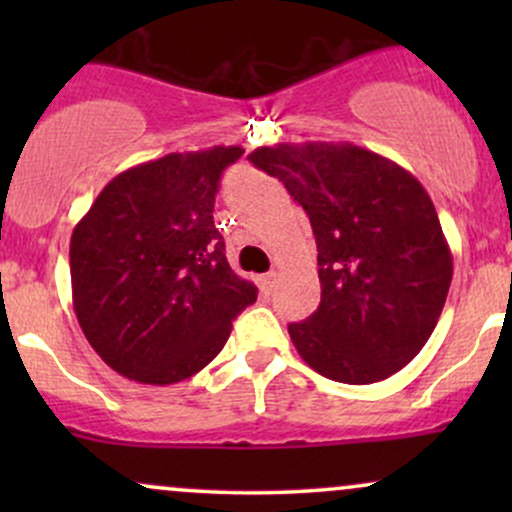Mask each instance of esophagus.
<instances>
[{
  "instance_id": "esophagus-1",
  "label": "esophagus",
  "mask_w": 512,
  "mask_h": 512,
  "mask_svg": "<svg viewBox=\"0 0 512 512\" xmlns=\"http://www.w3.org/2000/svg\"><path fill=\"white\" fill-rule=\"evenodd\" d=\"M274 279H276V272H267V274H262L260 279H257V284H260V289L264 293H269V291H272V286H274Z\"/></svg>"
}]
</instances>
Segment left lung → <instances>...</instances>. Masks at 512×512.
Wrapping results in <instances>:
<instances>
[{
  "instance_id": "left-lung-1",
  "label": "left lung",
  "mask_w": 512,
  "mask_h": 512,
  "mask_svg": "<svg viewBox=\"0 0 512 512\" xmlns=\"http://www.w3.org/2000/svg\"><path fill=\"white\" fill-rule=\"evenodd\" d=\"M248 161L284 182L315 233L320 305L289 325L303 361L346 385L402 370L436 330L452 281L424 185L349 142L260 146Z\"/></svg>"
}]
</instances>
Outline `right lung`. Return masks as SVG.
I'll list each match as a JSON object with an SVG mask.
<instances>
[{"instance_id":"right-lung-1","label":"right lung","mask_w":512,"mask_h":512,"mask_svg":"<svg viewBox=\"0 0 512 512\" xmlns=\"http://www.w3.org/2000/svg\"><path fill=\"white\" fill-rule=\"evenodd\" d=\"M240 156V146H211L139 163L74 226V313L115 373L144 385L192 378L257 301L214 226L219 178Z\"/></svg>"}]
</instances>
